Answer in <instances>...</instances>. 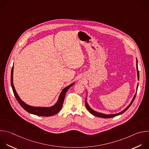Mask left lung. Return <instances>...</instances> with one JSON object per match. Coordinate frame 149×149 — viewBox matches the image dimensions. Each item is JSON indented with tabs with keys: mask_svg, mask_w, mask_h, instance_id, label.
<instances>
[{
	"mask_svg": "<svg viewBox=\"0 0 149 149\" xmlns=\"http://www.w3.org/2000/svg\"><path fill=\"white\" fill-rule=\"evenodd\" d=\"M136 70H137V79L139 80V70H138V65H137V59L136 58ZM138 85H139V84H137V88H136V92L132 99V101L130 102V103L129 104V105L125 108L124 109L123 111H122L121 112H119V113H113V114H105V113H101V112H96L94 110H93L92 108H90V107L89 106L88 102H87V96L85 99V106H86V109H88V111L93 115L95 116H97V117H100V118H113V117H115L116 116H118V115H120L122 113H123L130 107V105L132 104L134 98H135V96L136 95V93H137V88H138ZM86 94H87V91H86Z\"/></svg>",
	"mask_w": 149,
	"mask_h": 149,
	"instance_id": "left-lung-1",
	"label": "left lung"
}]
</instances>
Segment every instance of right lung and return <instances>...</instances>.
<instances>
[{"mask_svg": "<svg viewBox=\"0 0 149 149\" xmlns=\"http://www.w3.org/2000/svg\"><path fill=\"white\" fill-rule=\"evenodd\" d=\"M13 69L14 67L13 66L12 69V71H11V85H12V88L14 93V95L16 98L17 101H18V102L19 103V104L21 105V107L27 112H28L30 113L35 115H37V116H51L53 115H54L56 114H57L61 109L63 105V102H64V97L65 96V94L67 92V91L69 89V88L73 85L75 82H73L72 84H71L70 85H69L68 86L65 87L62 91L61 92L58 100L56 102V103L52 106V107H33V106H31L27 104H26L24 101H23L21 98L19 97V96L18 95L15 86L13 85Z\"/></svg>", "mask_w": 149, "mask_h": 149, "instance_id": "obj_1", "label": "right lung"}]
</instances>
